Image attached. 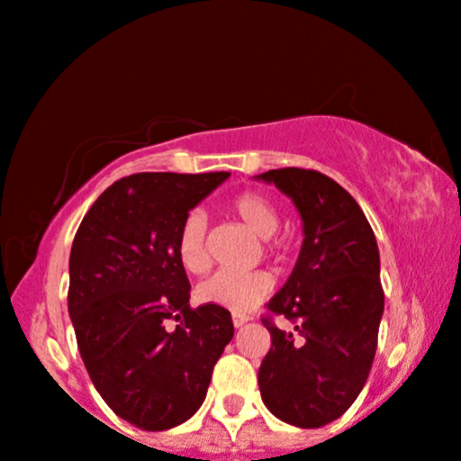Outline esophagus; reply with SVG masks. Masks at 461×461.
Returning <instances> with one entry per match:
<instances>
[{
	"label": "esophagus",
	"mask_w": 461,
	"mask_h": 461,
	"mask_svg": "<svg viewBox=\"0 0 461 461\" xmlns=\"http://www.w3.org/2000/svg\"><path fill=\"white\" fill-rule=\"evenodd\" d=\"M250 321L249 316H244V314H234L231 316V322H234V327L236 329H240V327H244V324H247Z\"/></svg>",
	"instance_id": "esophagus-1"
}]
</instances>
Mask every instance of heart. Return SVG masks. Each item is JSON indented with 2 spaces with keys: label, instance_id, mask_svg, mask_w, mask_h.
<instances>
[{
  "label": "heart",
  "instance_id": "1",
  "mask_svg": "<svg viewBox=\"0 0 461 461\" xmlns=\"http://www.w3.org/2000/svg\"><path fill=\"white\" fill-rule=\"evenodd\" d=\"M230 212L257 238H266V250L278 253L280 244L272 236L280 227V212L272 200L261 192H242L231 198ZM176 257L189 274H204L211 267V253L206 244V217L198 211L183 219L176 236ZM274 278L267 272H217L200 282L195 297L206 305L244 314L253 310L272 293Z\"/></svg>",
  "mask_w": 461,
  "mask_h": 461
}]
</instances>
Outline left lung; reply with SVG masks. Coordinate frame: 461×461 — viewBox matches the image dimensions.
<instances>
[{"label": "left lung", "instance_id": "1", "mask_svg": "<svg viewBox=\"0 0 461 461\" xmlns=\"http://www.w3.org/2000/svg\"><path fill=\"white\" fill-rule=\"evenodd\" d=\"M274 183L302 214L303 244L263 327L272 348L259 366V390L278 420L297 428L327 426L349 409L369 377L384 314L379 250L352 195L318 170L278 168L257 175Z\"/></svg>", "mask_w": 461, "mask_h": 461}]
</instances>
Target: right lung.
I'll return each instance as SVG.
<instances>
[{"label":"right lung","mask_w":461,"mask_h":461,"mask_svg":"<svg viewBox=\"0 0 461 461\" xmlns=\"http://www.w3.org/2000/svg\"><path fill=\"white\" fill-rule=\"evenodd\" d=\"M227 176H124L73 238L67 302L79 354L103 401L143 430H168L200 409L234 337L230 312L189 305L176 257L183 219Z\"/></svg>","instance_id":"1"}]
</instances>
